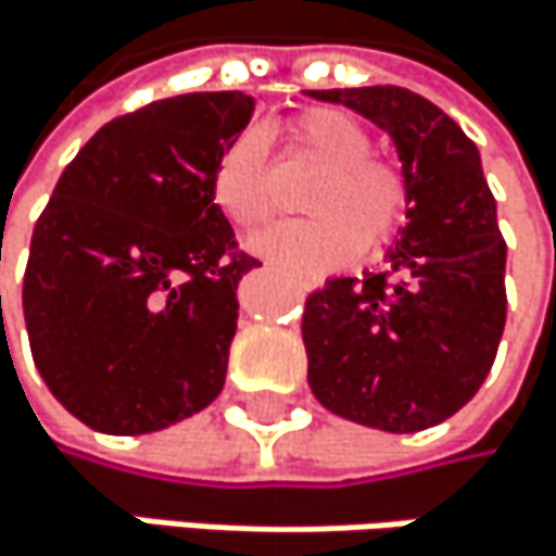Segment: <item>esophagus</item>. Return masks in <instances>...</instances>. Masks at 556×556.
I'll return each instance as SVG.
<instances>
[{"label": "esophagus", "mask_w": 556, "mask_h": 556, "mask_svg": "<svg viewBox=\"0 0 556 556\" xmlns=\"http://www.w3.org/2000/svg\"><path fill=\"white\" fill-rule=\"evenodd\" d=\"M300 287H303V290H316V287H319V280H303Z\"/></svg>", "instance_id": "1"}]
</instances>
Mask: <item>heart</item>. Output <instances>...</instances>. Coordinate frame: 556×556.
<instances>
[{"instance_id": "obj_1", "label": "heart", "mask_w": 556, "mask_h": 556, "mask_svg": "<svg viewBox=\"0 0 556 556\" xmlns=\"http://www.w3.org/2000/svg\"><path fill=\"white\" fill-rule=\"evenodd\" d=\"M287 148L323 164L303 207L313 217L276 224L260 233L253 253L290 273H326L359 250L386 247L405 220L408 187L395 164L372 154L369 131L339 108H306L290 117ZM214 204L240 230H256L276 214V187L266 138L240 131L217 157L211 174Z\"/></svg>"}]
</instances>
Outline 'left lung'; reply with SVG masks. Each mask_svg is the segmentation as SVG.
Listing matches in <instances>:
<instances>
[{
  "mask_svg": "<svg viewBox=\"0 0 556 556\" xmlns=\"http://www.w3.org/2000/svg\"><path fill=\"white\" fill-rule=\"evenodd\" d=\"M309 94L379 125L408 187L386 266L363 280L336 276L306 300L309 389L349 421L395 434L431 428L475 399L507 319V247L481 154L439 104L408 88Z\"/></svg>",
  "mask_w": 556,
  "mask_h": 556,
  "instance_id": "obj_1",
  "label": "left lung"
}]
</instances>
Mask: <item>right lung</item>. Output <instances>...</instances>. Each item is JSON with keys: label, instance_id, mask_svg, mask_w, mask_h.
<instances>
[{"label": "right lung", "instance_id": "obj_1", "mask_svg": "<svg viewBox=\"0 0 556 556\" xmlns=\"http://www.w3.org/2000/svg\"><path fill=\"white\" fill-rule=\"evenodd\" d=\"M250 114L243 91L151 101L62 170L31 230L22 309L38 376L88 428L148 434L220 395L237 283L260 263L211 174Z\"/></svg>", "mask_w": 556, "mask_h": 556}]
</instances>
